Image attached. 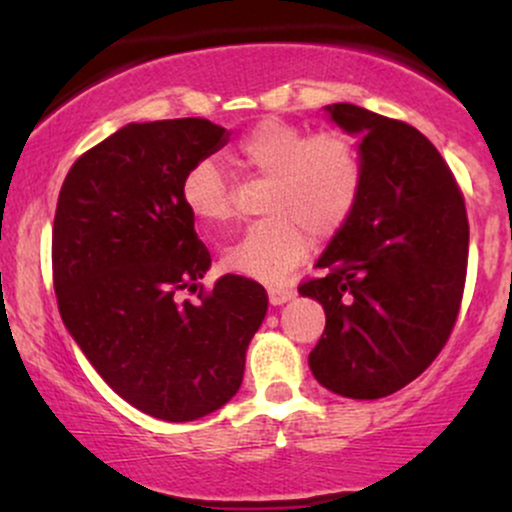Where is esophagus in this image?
I'll return each instance as SVG.
<instances>
[{"label":"esophagus","instance_id":"esophagus-1","mask_svg":"<svg viewBox=\"0 0 512 512\" xmlns=\"http://www.w3.org/2000/svg\"><path fill=\"white\" fill-rule=\"evenodd\" d=\"M267 293H269V303L272 305H284V303H289L293 296H296L289 286H269Z\"/></svg>","mask_w":512,"mask_h":512}]
</instances>
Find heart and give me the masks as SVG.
<instances>
[{
    "label": "heart",
    "mask_w": 512,
    "mask_h": 512,
    "mask_svg": "<svg viewBox=\"0 0 512 512\" xmlns=\"http://www.w3.org/2000/svg\"><path fill=\"white\" fill-rule=\"evenodd\" d=\"M243 166L272 178L264 214L223 250V267L276 284L305 260L313 236L330 238L349 221L361 195L363 168L356 146L339 132L310 134L281 120H264L238 144ZM180 195L204 226L231 219V182L214 158L187 168Z\"/></svg>",
    "instance_id": "heart-1"
}]
</instances>
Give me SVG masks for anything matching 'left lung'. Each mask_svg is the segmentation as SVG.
Listing matches in <instances>:
<instances>
[{
  "instance_id": "1",
  "label": "left lung",
  "mask_w": 512,
  "mask_h": 512,
  "mask_svg": "<svg viewBox=\"0 0 512 512\" xmlns=\"http://www.w3.org/2000/svg\"><path fill=\"white\" fill-rule=\"evenodd\" d=\"M325 113L358 137L363 182L315 262L325 276L298 289L327 317L308 363L334 395L380 399L419 378L448 342L467 276V211L419 129L351 103Z\"/></svg>"
}]
</instances>
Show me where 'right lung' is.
Here are the masks:
<instances>
[{
	"label": "right lung",
	"mask_w": 512,
	"mask_h": 512,
	"mask_svg": "<svg viewBox=\"0 0 512 512\" xmlns=\"http://www.w3.org/2000/svg\"><path fill=\"white\" fill-rule=\"evenodd\" d=\"M226 144L228 129L202 117L129 122L74 163L57 199L52 276L64 327L110 390L173 424L236 395L267 315V291L245 276L199 289L211 255L180 185ZM185 290L200 291L195 304Z\"/></svg>",
	"instance_id": "right-lung-1"
}]
</instances>
